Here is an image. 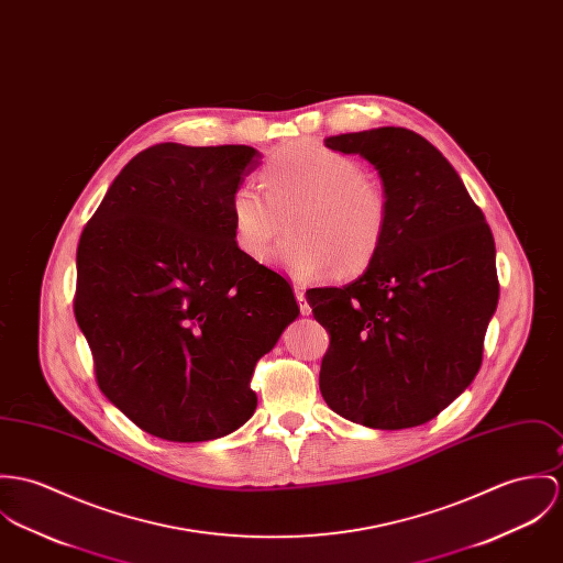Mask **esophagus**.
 I'll list each match as a JSON object with an SVG mask.
<instances>
[{"label":"esophagus","instance_id":"obj_1","mask_svg":"<svg viewBox=\"0 0 563 563\" xmlns=\"http://www.w3.org/2000/svg\"><path fill=\"white\" fill-rule=\"evenodd\" d=\"M295 297H297V301H299L301 313H303V316H309V313H311V307L307 303L306 288H303L301 284H295Z\"/></svg>","mask_w":563,"mask_h":563}]
</instances>
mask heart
<instances>
[{
    "label": "heart",
    "instance_id": "b5f03b06",
    "mask_svg": "<svg viewBox=\"0 0 563 563\" xmlns=\"http://www.w3.org/2000/svg\"><path fill=\"white\" fill-rule=\"evenodd\" d=\"M262 180L241 183L230 200L232 232L247 256L260 257L284 230L268 260L282 271L316 279L331 271L340 277L363 273L383 250L389 206L353 158L318 142H295L273 154Z\"/></svg>",
    "mask_w": 563,
    "mask_h": 563
}]
</instances>
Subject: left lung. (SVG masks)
Returning <instances> with one entry per match:
<instances>
[{"label":"left lung","instance_id":"8db88e82","mask_svg":"<svg viewBox=\"0 0 563 563\" xmlns=\"http://www.w3.org/2000/svg\"><path fill=\"white\" fill-rule=\"evenodd\" d=\"M383 180L389 225L353 284L309 288L331 344L320 365L329 409L376 430L430 421L475 378L499 301L495 239L461 176L402 126L327 137Z\"/></svg>","mask_w":563,"mask_h":563}]
</instances>
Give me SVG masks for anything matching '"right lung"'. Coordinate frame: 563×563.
Segmentation results:
<instances>
[{"instance_id":"right-lung-1","label":"right lung","mask_w":563,"mask_h":563,"mask_svg":"<svg viewBox=\"0 0 563 563\" xmlns=\"http://www.w3.org/2000/svg\"><path fill=\"white\" fill-rule=\"evenodd\" d=\"M252 146L156 144L107 189L77 247L75 318L104 398L148 434L198 443L257 407V358L299 306L234 241L230 200Z\"/></svg>"}]
</instances>
